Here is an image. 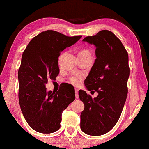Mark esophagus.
I'll return each mask as SVG.
<instances>
[{
	"mask_svg": "<svg viewBox=\"0 0 149 149\" xmlns=\"http://www.w3.org/2000/svg\"><path fill=\"white\" fill-rule=\"evenodd\" d=\"M78 92H79V89L78 88H75V95H76V98H78V97H79Z\"/></svg>",
	"mask_w": 149,
	"mask_h": 149,
	"instance_id": "34e87169",
	"label": "esophagus"
}]
</instances>
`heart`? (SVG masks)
I'll return each instance as SVG.
<instances>
[{
	"mask_svg": "<svg viewBox=\"0 0 149 149\" xmlns=\"http://www.w3.org/2000/svg\"><path fill=\"white\" fill-rule=\"evenodd\" d=\"M86 52L87 51H82L81 52ZM70 83L72 84L73 85L77 86L81 83V77L78 76V75H74V76L71 77L70 78Z\"/></svg>",
	"mask_w": 149,
	"mask_h": 149,
	"instance_id": "heart-1",
	"label": "heart"
}]
</instances>
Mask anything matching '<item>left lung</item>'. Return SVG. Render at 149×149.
<instances>
[{
    "label": "left lung",
    "mask_w": 149,
    "mask_h": 149,
    "mask_svg": "<svg viewBox=\"0 0 149 149\" xmlns=\"http://www.w3.org/2000/svg\"><path fill=\"white\" fill-rule=\"evenodd\" d=\"M83 41L96 47V59L84 84L98 95L93 99L85 91H79V97L84 104L80 127L88 135L99 136L111 130L121 114L130 75L128 54L120 40L107 30L86 37Z\"/></svg>",
    "instance_id": "obj_1"
}]
</instances>
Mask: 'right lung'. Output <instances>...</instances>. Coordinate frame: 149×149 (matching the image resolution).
Masks as SVG:
<instances>
[{"label": "right lung", "instance_id": "1", "mask_svg": "<svg viewBox=\"0 0 149 149\" xmlns=\"http://www.w3.org/2000/svg\"><path fill=\"white\" fill-rule=\"evenodd\" d=\"M81 38L48 30L34 37L23 53L18 71L19 104L26 122L37 132L48 134L58 130L63 111L74 100L71 84L61 86L56 93L47 91L46 84L59 74L61 52Z\"/></svg>", "mask_w": 149, "mask_h": 149}]
</instances>
